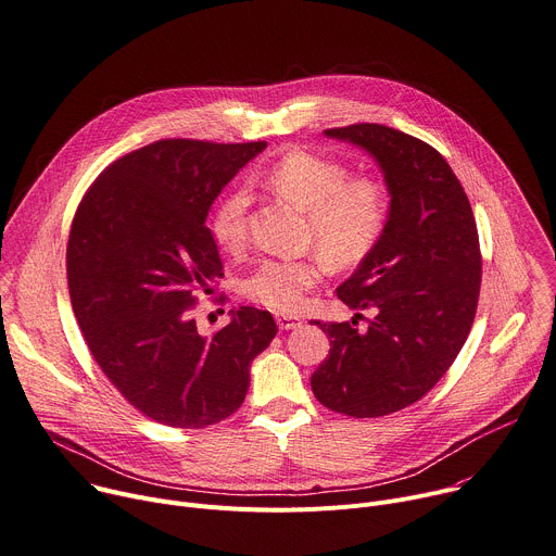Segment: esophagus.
I'll list each match as a JSON object with an SVG mask.
<instances>
[{"instance_id": "esophagus-1", "label": "esophagus", "mask_w": 556, "mask_h": 556, "mask_svg": "<svg viewBox=\"0 0 556 556\" xmlns=\"http://www.w3.org/2000/svg\"><path fill=\"white\" fill-rule=\"evenodd\" d=\"M276 323L280 327V331H289V329H298L302 325L300 318L295 316H276Z\"/></svg>"}]
</instances>
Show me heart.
I'll list each match as a JSON object with an SVG mask.
<instances>
[{
  "mask_svg": "<svg viewBox=\"0 0 556 556\" xmlns=\"http://www.w3.org/2000/svg\"><path fill=\"white\" fill-rule=\"evenodd\" d=\"M269 188L309 214V240L327 261L346 269L376 250L387 227L384 185L371 176H349V169L327 156L293 150L265 174ZM252 197L244 185L231 188L214 207L210 229L227 252H238L250 233ZM325 276L320 256L267 258L247 274L240 293L271 312H298L306 291Z\"/></svg>",
  "mask_w": 556,
  "mask_h": 556,
  "instance_id": "b5f03b06",
  "label": "heart"
}]
</instances>
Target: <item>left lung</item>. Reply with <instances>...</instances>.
Here are the masks:
<instances>
[{
    "mask_svg": "<svg viewBox=\"0 0 556 556\" xmlns=\"http://www.w3.org/2000/svg\"><path fill=\"white\" fill-rule=\"evenodd\" d=\"M325 135L374 154L391 210L376 250L336 291L355 318L316 323L331 351L312 389L336 413L382 417L433 389L470 333L481 285L477 223L459 178L433 146L380 123ZM364 311L375 318L357 332Z\"/></svg>",
    "mask_w": 556,
    "mask_h": 556,
    "instance_id": "8db88e82",
    "label": "left lung"
}]
</instances>
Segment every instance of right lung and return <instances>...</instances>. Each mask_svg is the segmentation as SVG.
Instances as JSON below:
<instances>
[{"mask_svg":"<svg viewBox=\"0 0 556 556\" xmlns=\"http://www.w3.org/2000/svg\"><path fill=\"white\" fill-rule=\"evenodd\" d=\"M265 141L161 139L110 163L73 218L66 274L73 312L103 376L146 417L205 428L240 408L250 364L278 327L240 306L201 336L197 293L223 278L207 212Z\"/></svg>","mask_w":556,"mask_h":556,"instance_id":"1","label":"right lung"}]
</instances>
